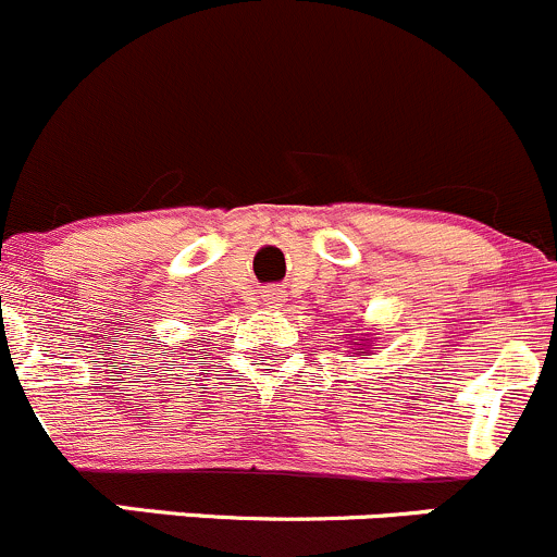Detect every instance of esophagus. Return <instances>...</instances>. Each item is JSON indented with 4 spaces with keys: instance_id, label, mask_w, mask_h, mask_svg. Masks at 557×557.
I'll list each match as a JSON object with an SVG mask.
<instances>
[{
    "instance_id": "1",
    "label": "esophagus",
    "mask_w": 557,
    "mask_h": 557,
    "mask_svg": "<svg viewBox=\"0 0 557 557\" xmlns=\"http://www.w3.org/2000/svg\"><path fill=\"white\" fill-rule=\"evenodd\" d=\"M263 301H267L269 307H280L285 301V290L280 288H267L263 290Z\"/></svg>"
}]
</instances>
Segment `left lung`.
<instances>
[{
    "instance_id": "1",
    "label": "left lung",
    "mask_w": 557,
    "mask_h": 557,
    "mask_svg": "<svg viewBox=\"0 0 557 557\" xmlns=\"http://www.w3.org/2000/svg\"><path fill=\"white\" fill-rule=\"evenodd\" d=\"M361 350H363V347H361Z\"/></svg>"
}]
</instances>
